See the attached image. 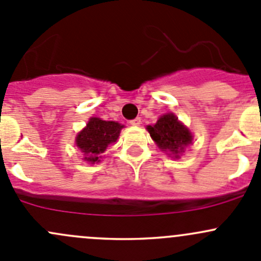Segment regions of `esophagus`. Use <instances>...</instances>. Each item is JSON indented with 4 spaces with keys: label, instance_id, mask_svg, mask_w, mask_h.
<instances>
[{
    "label": "esophagus",
    "instance_id": "esophagus-1",
    "mask_svg": "<svg viewBox=\"0 0 261 261\" xmlns=\"http://www.w3.org/2000/svg\"><path fill=\"white\" fill-rule=\"evenodd\" d=\"M141 123V118L140 117H136L134 120H130V125L133 126H139Z\"/></svg>",
    "mask_w": 261,
    "mask_h": 261
}]
</instances>
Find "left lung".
<instances>
[{"label":"left lung","instance_id":"1","mask_svg":"<svg viewBox=\"0 0 261 261\" xmlns=\"http://www.w3.org/2000/svg\"><path fill=\"white\" fill-rule=\"evenodd\" d=\"M147 131L163 151L173 152L175 158L184 146L192 143L188 128L184 127L173 114L162 116L154 126H147Z\"/></svg>","mask_w":261,"mask_h":261}]
</instances>
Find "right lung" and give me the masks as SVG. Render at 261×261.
Masks as SVG:
<instances>
[{
	"label": "right lung",
	"instance_id": "add662e5",
	"mask_svg": "<svg viewBox=\"0 0 261 261\" xmlns=\"http://www.w3.org/2000/svg\"><path fill=\"white\" fill-rule=\"evenodd\" d=\"M122 125L115 121H103L92 117L87 127L77 136V146L84 154V159L94 163L99 162V155L109 147L110 144L117 140Z\"/></svg>",
	"mask_w": 261,
	"mask_h": 261
}]
</instances>
